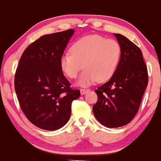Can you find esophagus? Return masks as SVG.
Listing matches in <instances>:
<instances>
[{
	"label": "esophagus",
	"mask_w": 161,
	"mask_h": 161,
	"mask_svg": "<svg viewBox=\"0 0 161 161\" xmlns=\"http://www.w3.org/2000/svg\"><path fill=\"white\" fill-rule=\"evenodd\" d=\"M88 91V89H85V88H81L80 89V92H81V95H85L87 92Z\"/></svg>",
	"instance_id": "obj_1"
}]
</instances>
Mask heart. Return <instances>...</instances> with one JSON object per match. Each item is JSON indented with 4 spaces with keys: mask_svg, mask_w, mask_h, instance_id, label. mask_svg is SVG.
I'll list each match as a JSON object with an SVG mask.
<instances>
[{
    "mask_svg": "<svg viewBox=\"0 0 161 161\" xmlns=\"http://www.w3.org/2000/svg\"><path fill=\"white\" fill-rule=\"evenodd\" d=\"M121 52V46L116 40L88 35L75 41L70 47V53L60 57V69L66 76L75 79L85 68L78 80L81 86H89L97 80L103 82L115 73Z\"/></svg>",
    "mask_w": 161,
    "mask_h": 161,
    "instance_id": "b5f03b06",
    "label": "heart"
}]
</instances>
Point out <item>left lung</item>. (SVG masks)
Instances as JSON below:
<instances>
[{
  "label": "left lung",
  "mask_w": 161,
  "mask_h": 161,
  "mask_svg": "<svg viewBox=\"0 0 161 161\" xmlns=\"http://www.w3.org/2000/svg\"><path fill=\"white\" fill-rule=\"evenodd\" d=\"M121 46L119 65L110 80L95 90L93 106L97 120L108 128L128 124L137 114L148 76L142 51L126 37L115 34Z\"/></svg>",
  "instance_id": "1"
}]
</instances>
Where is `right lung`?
<instances>
[{
  "label": "right lung",
  "instance_id": "obj_1",
  "mask_svg": "<svg viewBox=\"0 0 161 161\" xmlns=\"http://www.w3.org/2000/svg\"><path fill=\"white\" fill-rule=\"evenodd\" d=\"M73 29L45 35L25 48L14 80L20 108L32 124L45 130L60 129L69 121L73 100L80 91L72 89L60 66Z\"/></svg>",
  "mask_w": 161,
  "mask_h": 161
}]
</instances>
